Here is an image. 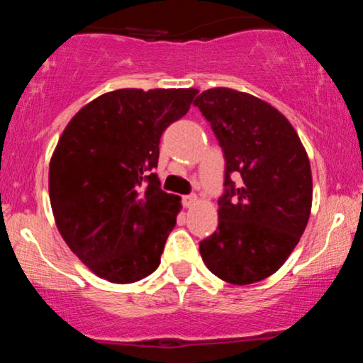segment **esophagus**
<instances>
[{"instance_id": "1", "label": "esophagus", "mask_w": 363, "mask_h": 363, "mask_svg": "<svg viewBox=\"0 0 363 363\" xmlns=\"http://www.w3.org/2000/svg\"><path fill=\"white\" fill-rule=\"evenodd\" d=\"M194 203H196V196H194V194H186V196H182V205H184L186 208H191Z\"/></svg>"}]
</instances>
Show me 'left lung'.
Listing matches in <instances>:
<instances>
[{
    "label": "left lung",
    "mask_w": 363,
    "mask_h": 363,
    "mask_svg": "<svg viewBox=\"0 0 363 363\" xmlns=\"http://www.w3.org/2000/svg\"><path fill=\"white\" fill-rule=\"evenodd\" d=\"M225 160L217 230L200 242L222 281H262L288 260L312 208V170L288 118L269 103L215 87L194 99Z\"/></svg>",
    "instance_id": "left-lung-1"
}]
</instances>
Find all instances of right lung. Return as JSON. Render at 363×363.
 Masks as SVG:
<instances>
[{"label":"right lung","instance_id":"obj_1","mask_svg":"<svg viewBox=\"0 0 363 363\" xmlns=\"http://www.w3.org/2000/svg\"><path fill=\"white\" fill-rule=\"evenodd\" d=\"M196 89H117L79 110L50 162V201L69 248L99 277L129 284L160 265L181 198L153 174L160 138Z\"/></svg>","mask_w":363,"mask_h":363}]
</instances>
